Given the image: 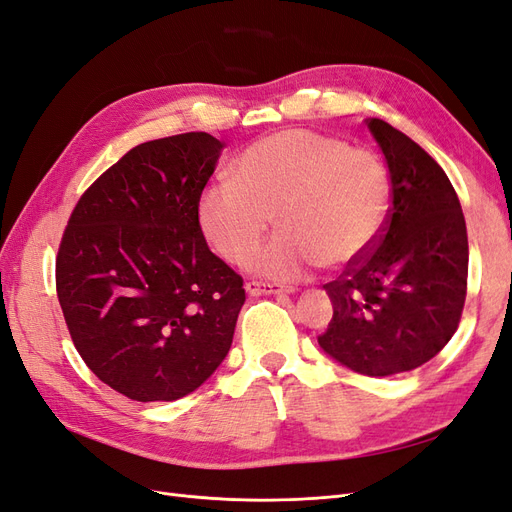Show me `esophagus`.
<instances>
[{"label":"esophagus","instance_id":"1","mask_svg":"<svg viewBox=\"0 0 512 512\" xmlns=\"http://www.w3.org/2000/svg\"><path fill=\"white\" fill-rule=\"evenodd\" d=\"M245 290L254 294V297H256V294H288V292H292V288H286V286H280V284H269V282H256V280L247 282Z\"/></svg>","mask_w":512,"mask_h":512}]
</instances>
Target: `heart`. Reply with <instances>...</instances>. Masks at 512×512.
<instances>
[{
    "mask_svg": "<svg viewBox=\"0 0 512 512\" xmlns=\"http://www.w3.org/2000/svg\"><path fill=\"white\" fill-rule=\"evenodd\" d=\"M389 175L376 153L312 130H284L241 151L235 181L200 192L198 220L232 265L252 260L271 280H299L318 265L346 267L376 243L389 209Z\"/></svg>",
    "mask_w": 512,
    "mask_h": 512,
    "instance_id": "1",
    "label": "heart"
}]
</instances>
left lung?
<instances>
[{
    "mask_svg": "<svg viewBox=\"0 0 512 512\" xmlns=\"http://www.w3.org/2000/svg\"><path fill=\"white\" fill-rule=\"evenodd\" d=\"M367 128L391 175V209L376 243L337 280L320 348L365 376H393L433 359L459 327L468 290V230L440 164L391 123Z\"/></svg>",
    "mask_w": 512,
    "mask_h": 512,
    "instance_id": "obj_1",
    "label": "left lung"
}]
</instances>
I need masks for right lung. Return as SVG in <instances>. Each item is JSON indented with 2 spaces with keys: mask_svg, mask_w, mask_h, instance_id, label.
I'll return each instance as SVG.
<instances>
[{
  "mask_svg": "<svg viewBox=\"0 0 512 512\" xmlns=\"http://www.w3.org/2000/svg\"><path fill=\"white\" fill-rule=\"evenodd\" d=\"M222 147L207 132L136 145L89 185L61 237L55 284L72 342L134 401L185 397L230 350L243 280L198 222Z\"/></svg>",
  "mask_w": 512,
  "mask_h": 512,
  "instance_id": "add662e5",
  "label": "right lung"
}]
</instances>
